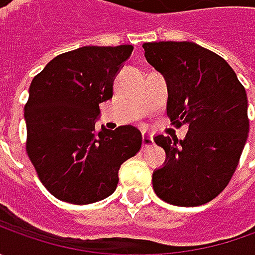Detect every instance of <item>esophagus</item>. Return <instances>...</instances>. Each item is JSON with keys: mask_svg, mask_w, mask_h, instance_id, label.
<instances>
[{"mask_svg": "<svg viewBox=\"0 0 255 255\" xmlns=\"http://www.w3.org/2000/svg\"><path fill=\"white\" fill-rule=\"evenodd\" d=\"M142 144H143V149H146V147L152 146V144H153L152 136H149V134H143V136H142Z\"/></svg>", "mask_w": 255, "mask_h": 255, "instance_id": "esophagus-1", "label": "esophagus"}]
</instances>
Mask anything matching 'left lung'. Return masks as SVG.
<instances>
[{
  "mask_svg": "<svg viewBox=\"0 0 255 255\" xmlns=\"http://www.w3.org/2000/svg\"><path fill=\"white\" fill-rule=\"evenodd\" d=\"M143 49L166 81L171 123L189 126L183 140L154 136L166 160L153 171V190L174 206L206 204L229 184L247 142L246 89L221 56L194 42H144Z\"/></svg>",
  "mask_w": 255,
  "mask_h": 255,
  "instance_id": "1",
  "label": "left lung"
}]
</instances>
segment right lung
<instances>
[{"label": "right lung", "mask_w": 255, "mask_h": 255, "mask_svg": "<svg viewBox=\"0 0 255 255\" xmlns=\"http://www.w3.org/2000/svg\"><path fill=\"white\" fill-rule=\"evenodd\" d=\"M132 45L82 46L55 56L32 79L25 105L26 153L39 180L59 200L89 204L116 190L119 169L142 146L134 126L95 130L99 103Z\"/></svg>", "instance_id": "obj_1"}]
</instances>
